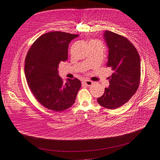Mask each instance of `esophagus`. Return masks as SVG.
Masks as SVG:
<instances>
[{
	"label": "esophagus",
	"mask_w": 160,
	"mask_h": 160,
	"mask_svg": "<svg viewBox=\"0 0 160 160\" xmlns=\"http://www.w3.org/2000/svg\"><path fill=\"white\" fill-rule=\"evenodd\" d=\"M82 84L87 86H90L93 84V82L91 80H85L82 82Z\"/></svg>",
	"instance_id": "obj_1"
}]
</instances>
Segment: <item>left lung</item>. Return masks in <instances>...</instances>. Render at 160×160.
<instances>
[{
  "label": "left lung",
  "mask_w": 160,
  "mask_h": 160,
  "mask_svg": "<svg viewBox=\"0 0 160 160\" xmlns=\"http://www.w3.org/2000/svg\"><path fill=\"white\" fill-rule=\"evenodd\" d=\"M103 36L108 48L106 65L113 72L108 78L109 87L97 101L100 106L114 110L127 102L138 90L141 62L136 48L127 38L108 30Z\"/></svg>",
  "instance_id": "obj_1"
}]
</instances>
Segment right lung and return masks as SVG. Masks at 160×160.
I'll return each instance as SVG.
<instances>
[{"label":"right lung","mask_w":160,"mask_h":160,"mask_svg":"<svg viewBox=\"0 0 160 160\" xmlns=\"http://www.w3.org/2000/svg\"><path fill=\"white\" fill-rule=\"evenodd\" d=\"M78 35L62 32L46 33L38 38L25 59L28 85L38 102L48 110L62 112L72 106L81 82L68 78L64 83L58 74L59 64L68 58L70 42Z\"/></svg>","instance_id":"right-lung-1"}]
</instances>
